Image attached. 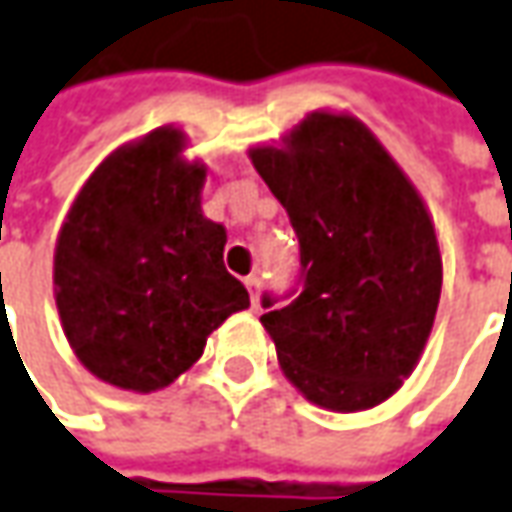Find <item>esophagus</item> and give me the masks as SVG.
I'll return each mask as SVG.
<instances>
[{"label":"esophagus","instance_id":"1","mask_svg":"<svg viewBox=\"0 0 512 512\" xmlns=\"http://www.w3.org/2000/svg\"><path fill=\"white\" fill-rule=\"evenodd\" d=\"M243 285H246V291H249V300H252V305L257 308V294H260V277H257V274H249V277L243 280Z\"/></svg>","mask_w":512,"mask_h":512}]
</instances>
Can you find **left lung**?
Listing matches in <instances>:
<instances>
[{
  "instance_id": "8db88e82",
  "label": "left lung",
  "mask_w": 512,
  "mask_h": 512,
  "mask_svg": "<svg viewBox=\"0 0 512 512\" xmlns=\"http://www.w3.org/2000/svg\"><path fill=\"white\" fill-rule=\"evenodd\" d=\"M252 165L300 241V283L260 316L285 378L330 412L387 401L415 370L443 285V260L415 184L367 125L311 111L285 148Z\"/></svg>"
}]
</instances>
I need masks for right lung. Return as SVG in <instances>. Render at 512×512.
<instances>
[{"label": "right lung", "mask_w": 512, "mask_h": 512, "mask_svg": "<svg viewBox=\"0 0 512 512\" xmlns=\"http://www.w3.org/2000/svg\"><path fill=\"white\" fill-rule=\"evenodd\" d=\"M184 134L156 128L100 162L55 246V305L75 356L131 392L173 384L212 330L249 308L224 269L227 229L204 218L207 170L182 159Z\"/></svg>", "instance_id": "right-lung-1"}]
</instances>
